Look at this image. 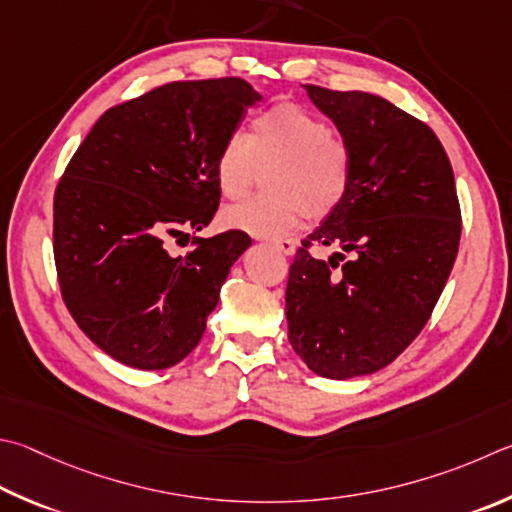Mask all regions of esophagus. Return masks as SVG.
<instances>
[{
  "mask_svg": "<svg viewBox=\"0 0 512 512\" xmlns=\"http://www.w3.org/2000/svg\"><path fill=\"white\" fill-rule=\"evenodd\" d=\"M273 246L288 257L295 255V241L293 239H277V241H273Z\"/></svg>",
  "mask_w": 512,
  "mask_h": 512,
  "instance_id": "34e87169",
  "label": "esophagus"
}]
</instances>
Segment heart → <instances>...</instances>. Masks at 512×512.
Wrapping results in <instances>:
<instances>
[{
  "mask_svg": "<svg viewBox=\"0 0 512 512\" xmlns=\"http://www.w3.org/2000/svg\"><path fill=\"white\" fill-rule=\"evenodd\" d=\"M268 194L224 212V224L255 237H282L306 217H327L345 199L351 154L324 118L295 102H280L253 120L250 134L232 132L221 143L215 176L221 194L246 197L266 170Z\"/></svg>",
  "mask_w": 512,
  "mask_h": 512,
  "instance_id": "b5f03b06",
  "label": "heart"
}]
</instances>
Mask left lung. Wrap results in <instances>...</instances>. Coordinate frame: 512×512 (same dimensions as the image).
Segmentation results:
<instances>
[{
	"mask_svg": "<svg viewBox=\"0 0 512 512\" xmlns=\"http://www.w3.org/2000/svg\"><path fill=\"white\" fill-rule=\"evenodd\" d=\"M304 89L347 143L351 183L297 248L288 340L315 374L345 380L387 367L430 320L457 259L461 210L448 154L425 123L365 91ZM311 245L339 250L324 263Z\"/></svg>",
	"mask_w": 512,
	"mask_h": 512,
	"instance_id": "1",
	"label": "left lung"
}]
</instances>
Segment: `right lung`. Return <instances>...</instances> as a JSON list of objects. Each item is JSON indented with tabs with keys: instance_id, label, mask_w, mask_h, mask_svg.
I'll return each mask as SVG.
<instances>
[{
	"instance_id": "1",
	"label": "right lung",
	"mask_w": 512,
	"mask_h": 512,
	"mask_svg": "<svg viewBox=\"0 0 512 512\" xmlns=\"http://www.w3.org/2000/svg\"><path fill=\"white\" fill-rule=\"evenodd\" d=\"M262 96L241 78L147 91L102 114L55 188L53 255L62 300L85 336L136 369H167L199 345L241 230L167 244L219 208L215 161Z\"/></svg>"
}]
</instances>
